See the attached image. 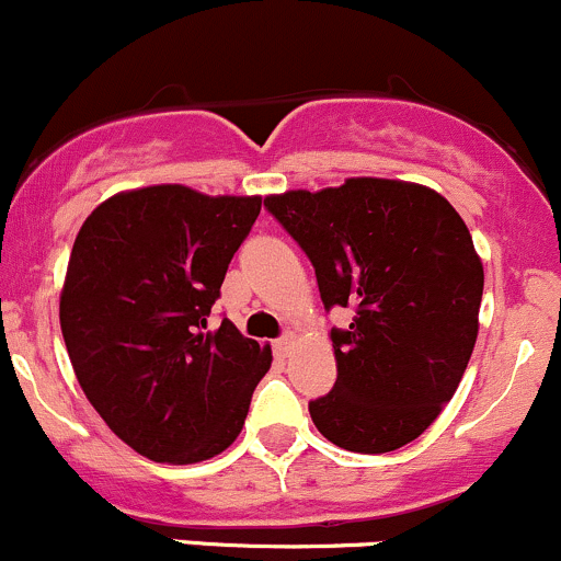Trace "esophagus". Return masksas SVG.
<instances>
[{
	"label": "esophagus",
	"mask_w": 561,
	"mask_h": 561,
	"mask_svg": "<svg viewBox=\"0 0 561 561\" xmlns=\"http://www.w3.org/2000/svg\"><path fill=\"white\" fill-rule=\"evenodd\" d=\"M294 342H297V333H283V336L278 339V342H275V350L280 352V355H288V352H291V347H294Z\"/></svg>",
	"instance_id": "obj_1"
}]
</instances>
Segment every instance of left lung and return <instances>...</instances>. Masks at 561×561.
<instances>
[{"instance_id":"obj_1","label":"left lung","mask_w":561,"mask_h":561,"mask_svg":"<svg viewBox=\"0 0 561 561\" xmlns=\"http://www.w3.org/2000/svg\"><path fill=\"white\" fill-rule=\"evenodd\" d=\"M264 209L310 256L325 310H355L331 329L336 383L310 402L318 432L352 453L413 443L456 394L480 331L484 273L463 219L430 187L379 178Z\"/></svg>"}]
</instances>
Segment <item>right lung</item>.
Listing matches in <instances>:
<instances>
[{
    "mask_svg": "<svg viewBox=\"0 0 561 561\" xmlns=\"http://www.w3.org/2000/svg\"><path fill=\"white\" fill-rule=\"evenodd\" d=\"M260 196L185 185L116 193L81 225L60 329L87 400L116 437L159 463L230 448L273 352L228 318L206 331Z\"/></svg>",
    "mask_w": 561,
    "mask_h": 561,
    "instance_id": "1",
    "label": "right lung"
}]
</instances>
